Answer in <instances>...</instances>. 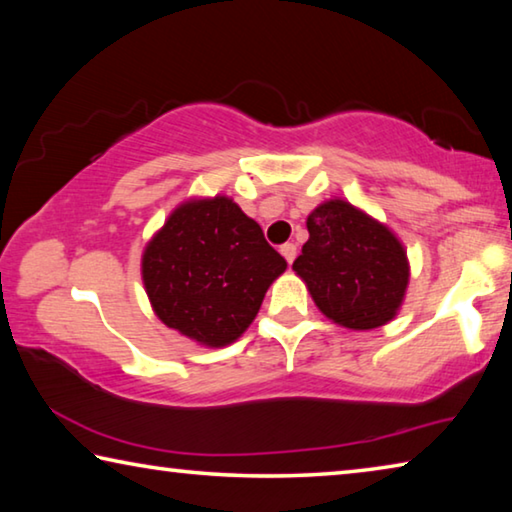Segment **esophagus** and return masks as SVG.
Returning <instances> with one entry per match:
<instances>
[{"instance_id":"obj_1","label":"esophagus","mask_w":512,"mask_h":512,"mask_svg":"<svg viewBox=\"0 0 512 512\" xmlns=\"http://www.w3.org/2000/svg\"><path fill=\"white\" fill-rule=\"evenodd\" d=\"M280 253L284 255V259H287L289 264H293V259H296V255H298V248H296V244H284L280 248Z\"/></svg>"}]
</instances>
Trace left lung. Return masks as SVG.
<instances>
[{
	"label": "left lung",
	"mask_w": 512,
	"mask_h": 512,
	"mask_svg": "<svg viewBox=\"0 0 512 512\" xmlns=\"http://www.w3.org/2000/svg\"><path fill=\"white\" fill-rule=\"evenodd\" d=\"M309 239L293 262L316 307L350 329L386 325L404 300L409 262L386 225L345 201L318 205Z\"/></svg>",
	"instance_id": "1"
}]
</instances>
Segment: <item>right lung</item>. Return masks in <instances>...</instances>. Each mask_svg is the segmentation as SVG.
Returning a JSON list of instances; mask_svg holds the SVG:
<instances>
[{
	"mask_svg": "<svg viewBox=\"0 0 512 512\" xmlns=\"http://www.w3.org/2000/svg\"><path fill=\"white\" fill-rule=\"evenodd\" d=\"M284 268L262 228L225 196L180 205L142 257L155 314L210 348L246 332Z\"/></svg>",
	"mask_w": 512,
	"mask_h": 512,
	"instance_id": "1",
	"label": "right lung"
}]
</instances>
